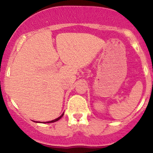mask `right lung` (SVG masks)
<instances>
[{"mask_svg": "<svg viewBox=\"0 0 153 153\" xmlns=\"http://www.w3.org/2000/svg\"><path fill=\"white\" fill-rule=\"evenodd\" d=\"M63 115H64V113L62 114V115L60 116V117H59L58 118H57V119H54V120H52V121H50V122H42V123H52V122H57V121H58L59 119H60L61 118H62V117H63Z\"/></svg>", "mask_w": 153, "mask_h": 153, "instance_id": "right-lung-1", "label": "right lung"}]
</instances>
